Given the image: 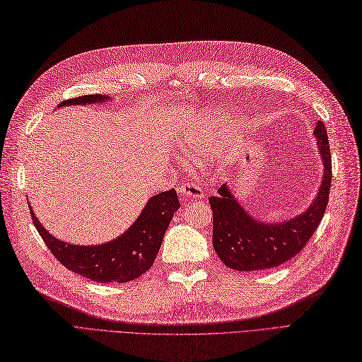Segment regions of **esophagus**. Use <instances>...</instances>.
Masks as SVG:
<instances>
[{
  "label": "esophagus",
  "instance_id": "34e87169",
  "mask_svg": "<svg viewBox=\"0 0 362 362\" xmlns=\"http://www.w3.org/2000/svg\"><path fill=\"white\" fill-rule=\"evenodd\" d=\"M178 193L184 199H189V201H198L204 197L202 187L198 186V184H193V182L181 184V186L178 187Z\"/></svg>",
  "mask_w": 362,
  "mask_h": 362
}]
</instances>
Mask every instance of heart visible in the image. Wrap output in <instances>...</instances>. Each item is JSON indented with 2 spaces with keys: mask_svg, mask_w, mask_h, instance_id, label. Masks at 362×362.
Here are the masks:
<instances>
[{
  "mask_svg": "<svg viewBox=\"0 0 362 362\" xmlns=\"http://www.w3.org/2000/svg\"><path fill=\"white\" fill-rule=\"evenodd\" d=\"M186 147H189V151H186V153L190 156V151H197V147H195V143H186V144H184V148H186Z\"/></svg>",
  "mask_w": 362,
  "mask_h": 362,
  "instance_id": "1",
  "label": "heart"
}]
</instances>
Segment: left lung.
<instances>
[{
    "label": "left lung",
    "mask_w": 362,
    "mask_h": 362,
    "mask_svg": "<svg viewBox=\"0 0 362 362\" xmlns=\"http://www.w3.org/2000/svg\"><path fill=\"white\" fill-rule=\"evenodd\" d=\"M324 165L322 181L310 206L288 221L264 223L249 215L226 184L209 202L214 214V247L227 267L252 272L281 266L304 249L318 228L329 202L332 182V156L324 122L315 126Z\"/></svg>",
    "instance_id": "left-lung-1"
}]
</instances>
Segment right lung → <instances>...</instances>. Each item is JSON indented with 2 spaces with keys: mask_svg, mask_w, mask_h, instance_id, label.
Wrapping results in <instances>:
<instances>
[{
  "mask_svg": "<svg viewBox=\"0 0 362 362\" xmlns=\"http://www.w3.org/2000/svg\"><path fill=\"white\" fill-rule=\"evenodd\" d=\"M107 100L109 96L105 95H83L59 105H84ZM178 207L180 201L175 189L158 193L148 198L144 210L127 232L117 240L98 245H75L61 241L41 226L33 211L30 215L47 249L64 267L87 279L107 284L129 283L153 266L164 233Z\"/></svg>",
  "mask_w": 362,
  "mask_h": 362,
  "instance_id": "1",
  "label": "right lung"
}]
</instances>
